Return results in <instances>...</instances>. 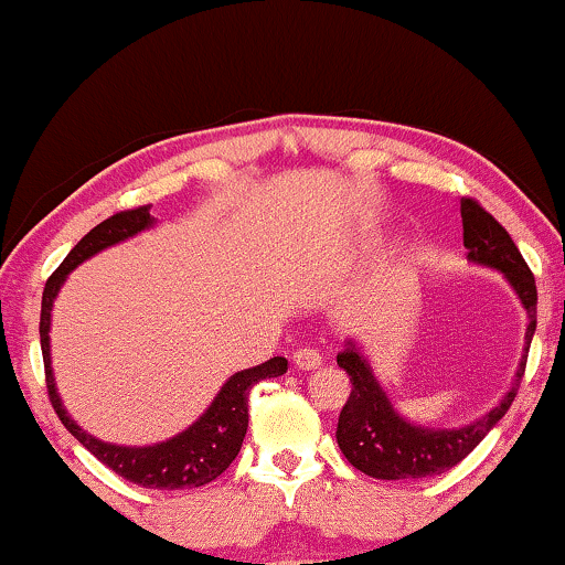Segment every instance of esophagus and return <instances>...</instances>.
I'll use <instances>...</instances> for the list:
<instances>
[{
    "mask_svg": "<svg viewBox=\"0 0 565 565\" xmlns=\"http://www.w3.org/2000/svg\"><path fill=\"white\" fill-rule=\"evenodd\" d=\"M294 365H297L299 371H315L322 365V355L312 351V348H299V351L294 353Z\"/></svg>",
    "mask_w": 565,
    "mask_h": 565,
    "instance_id": "1",
    "label": "esophagus"
}]
</instances>
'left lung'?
Masks as SVG:
<instances>
[{
  "label": "left lung",
  "instance_id": "1",
  "mask_svg": "<svg viewBox=\"0 0 565 565\" xmlns=\"http://www.w3.org/2000/svg\"><path fill=\"white\" fill-rule=\"evenodd\" d=\"M463 217V245L468 264L494 268L512 286L518 299L527 312V332H524L522 359L514 373L512 386L502 399L473 423L460 427H433L412 423L394 407L384 386L379 384L369 355L353 338L345 340L343 353H338V365L351 376V396L338 419V445L348 458V463L359 468L365 476L384 481L399 479H425V476L445 473L458 466L487 433L512 407L518 394L527 351L537 328V289L527 264L520 256L518 245L510 233L473 200L460 202Z\"/></svg>",
  "mask_w": 565,
  "mask_h": 565
}]
</instances>
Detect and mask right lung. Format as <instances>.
<instances>
[{
    "mask_svg": "<svg viewBox=\"0 0 565 565\" xmlns=\"http://www.w3.org/2000/svg\"><path fill=\"white\" fill-rule=\"evenodd\" d=\"M156 225V217L150 214V206H138V210L117 212L113 217L99 222L97 227L89 230L78 241L63 264L55 268L51 279L45 281L43 289V307H41V348L45 363V384L47 396L55 415L74 438L84 445L92 456H97L107 468H113L117 476L138 483L146 489H194L204 487L217 479L220 473L227 471L233 463L248 430V394L250 388L264 379H276L286 373V359L274 355L271 361L253 365V369L237 371L230 376L214 396L210 407L194 419L186 430L173 435L169 440L153 445H117L94 438L68 415L63 407L58 386H55L53 365H51V315L53 301L58 297L61 286L66 284L68 274L89 260L97 253L113 248L117 243H125L142 230Z\"/></svg>",
    "mask_w": 565,
    "mask_h": 565,
    "instance_id": "right-lung-1",
    "label": "right lung"
}]
</instances>
